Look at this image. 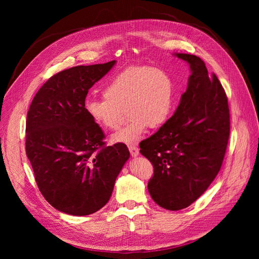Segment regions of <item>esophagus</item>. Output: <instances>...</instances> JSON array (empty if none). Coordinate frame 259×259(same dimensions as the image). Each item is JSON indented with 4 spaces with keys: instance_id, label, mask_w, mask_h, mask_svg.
Listing matches in <instances>:
<instances>
[{
    "instance_id": "1",
    "label": "esophagus",
    "mask_w": 259,
    "mask_h": 259,
    "mask_svg": "<svg viewBox=\"0 0 259 259\" xmlns=\"http://www.w3.org/2000/svg\"><path fill=\"white\" fill-rule=\"evenodd\" d=\"M128 149H130V152H131L132 156H134V158H136V156H138V154H139V149L137 148L136 145H131V146L128 147Z\"/></svg>"
}]
</instances>
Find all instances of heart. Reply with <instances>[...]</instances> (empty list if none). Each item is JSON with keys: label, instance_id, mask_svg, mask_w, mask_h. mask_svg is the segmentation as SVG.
Wrapping results in <instances>:
<instances>
[{"label": "heart", "instance_id": "b5f03b06", "mask_svg": "<svg viewBox=\"0 0 259 259\" xmlns=\"http://www.w3.org/2000/svg\"><path fill=\"white\" fill-rule=\"evenodd\" d=\"M174 107V84L160 68L132 67L107 83L104 98L85 104L90 119L105 130L119 127L126 110L130 122L112 136L115 143L134 144L149 127L158 128L169 119Z\"/></svg>", "mask_w": 259, "mask_h": 259}]
</instances>
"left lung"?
<instances>
[{"instance_id": "1", "label": "left lung", "mask_w": 259, "mask_h": 259, "mask_svg": "<svg viewBox=\"0 0 259 259\" xmlns=\"http://www.w3.org/2000/svg\"><path fill=\"white\" fill-rule=\"evenodd\" d=\"M190 67L186 92L173 116L139 144L153 165L148 190L156 204L169 210L191 205L206 191L222 167L230 133L228 99L204 61L175 53Z\"/></svg>"}]
</instances>
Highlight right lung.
<instances>
[{"instance_id": "right-lung-1", "label": "right lung", "mask_w": 259, "mask_h": 259, "mask_svg": "<svg viewBox=\"0 0 259 259\" xmlns=\"http://www.w3.org/2000/svg\"><path fill=\"white\" fill-rule=\"evenodd\" d=\"M77 66L53 75L29 108L26 152L43 197L59 211L85 216L104 207L130 159L124 144L105 134L85 111L89 90L115 65Z\"/></svg>"}]
</instances>
